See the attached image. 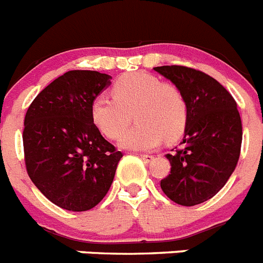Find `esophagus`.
I'll return each instance as SVG.
<instances>
[{"instance_id":"34e87169","label":"esophagus","mask_w":263,"mask_h":263,"mask_svg":"<svg viewBox=\"0 0 263 263\" xmlns=\"http://www.w3.org/2000/svg\"><path fill=\"white\" fill-rule=\"evenodd\" d=\"M141 159H143V161H146V162H150V161H153L154 157L150 156V154H140Z\"/></svg>"}]
</instances>
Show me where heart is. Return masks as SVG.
<instances>
[{"mask_svg": "<svg viewBox=\"0 0 263 263\" xmlns=\"http://www.w3.org/2000/svg\"><path fill=\"white\" fill-rule=\"evenodd\" d=\"M113 100L94 98L90 117L101 133L117 140L133 114L136 125L123 134L120 145L129 150H152L166 141L182 136L187 123V104L177 86L161 82L146 73L121 76L111 87Z\"/></svg>", "mask_w": 263, "mask_h": 263, "instance_id": "obj_1", "label": "heart"}]
</instances>
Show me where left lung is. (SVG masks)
<instances>
[{
    "label": "left lung",
    "instance_id": "obj_1",
    "mask_svg": "<svg viewBox=\"0 0 263 263\" xmlns=\"http://www.w3.org/2000/svg\"><path fill=\"white\" fill-rule=\"evenodd\" d=\"M154 70L172 81L187 104L183 147L166 154L172 167L161 189L178 205H198L225 186L238 162L242 122L237 102L218 81L196 69L172 65Z\"/></svg>",
    "mask_w": 263,
    "mask_h": 263
}]
</instances>
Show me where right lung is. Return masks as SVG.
I'll list each match as a JSON object with an SVG mask.
<instances>
[{
  "mask_svg": "<svg viewBox=\"0 0 263 263\" xmlns=\"http://www.w3.org/2000/svg\"><path fill=\"white\" fill-rule=\"evenodd\" d=\"M110 80L100 71H66L38 94L25 116L29 177L49 201L70 212H86L102 201L122 158L90 117L91 102Z\"/></svg>",
  "mask_w": 263,
  "mask_h": 263,
  "instance_id": "right-lung-1",
  "label": "right lung"
}]
</instances>
